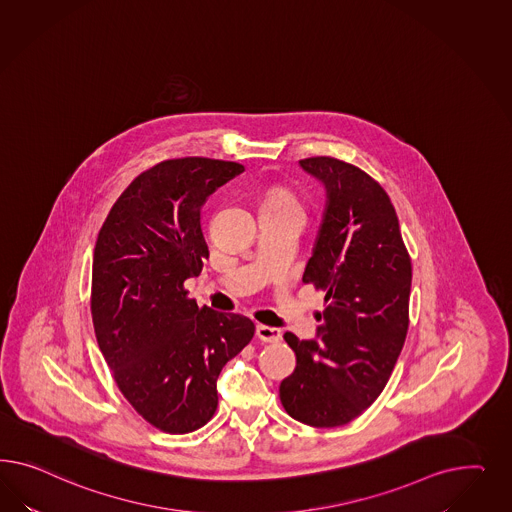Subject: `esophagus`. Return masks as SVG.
<instances>
[{
    "label": "esophagus",
    "mask_w": 512,
    "mask_h": 512,
    "mask_svg": "<svg viewBox=\"0 0 512 512\" xmlns=\"http://www.w3.org/2000/svg\"><path fill=\"white\" fill-rule=\"evenodd\" d=\"M255 334L259 340L266 341V343H278L281 340V330L274 326L259 325Z\"/></svg>",
    "instance_id": "1"
}]
</instances>
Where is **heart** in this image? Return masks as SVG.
Returning <instances> with one entry per match:
<instances>
[{
    "instance_id": "1",
    "label": "heart",
    "mask_w": 512,
    "mask_h": 512,
    "mask_svg": "<svg viewBox=\"0 0 512 512\" xmlns=\"http://www.w3.org/2000/svg\"><path fill=\"white\" fill-rule=\"evenodd\" d=\"M263 208H287L300 210V202L287 187H272L264 197Z\"/></svg>"
}]
</instances>
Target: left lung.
<instances>
[{"label":"left lung","mask_w":512,"mask_h":512,"mask_svg":"<svg viewBox=\"0 0 512 512\" xmlns=\"http://www.w3.org/2000/svg\"><path fill=\"white\" fill-rule=\"evenodd\" d=\"M300 167L326 187L323 225L302 281L325 291L317 340L285 332L296 368L279 385L285 411L313 428L362 415L390 379L409 328L411 257L387 191L336 157Z\"/></svg>","instance_id":"obj_1"}]
</instances>
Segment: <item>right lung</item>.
<instances>
[{"label":"right lung","mask_w":512,"mask_h":512,"mask_svg":"<svg viewBox=\"0 0 512 512\" xmlns=\"http://www.w3.org/2000/svg\"><path fill=\"white\" fill-rule=\"evenodd\" d=\"M240 172L208 157L157 163L114 202L93 249L99 349L125 400L167 434L214 417L217 377L255 334L248 317L199 308L184 287L210 255L202 206Z\"/></svg>","instance_id":"right-lung-1"}]
</instances>
